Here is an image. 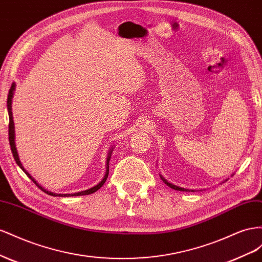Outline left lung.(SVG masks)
<instances>
[{
	"label": "left lung",
	"mask_w": 262,
	"mask_h": 262,
	"mask_svg": "<svg viewBox=\"0 0 262 262\" xmlns=\"http://www.w3.org/2000/svg\"><path fill=\"white\" fill-rule=\"evenodd\" d=\"M161 179H162V181H163L164 183H166L168 186H170L171 189H174V190H177V191H188V190H185V189L180 188V186H177V185H174V184H172V183H169V182L166 180V179L162 178V177H161Z\"/></svg>",
	"instance_id": "left-lung-1"
}]
</instances>
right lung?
Wrapping results in <instances>:
<instances>
[{"mask_svg": "<svg viewBox=\"0 0 262 262\" xmlns=\"http://www.w3.org/2000/svg\"><path fill=\"white\" fill-rule=\"evenodd\" d=\"M14 89H15V84L13 83L12 84V86H11V89H10V91H9V95H7V110H9V117H10V123H9V140H10V146H11V150H12V154H13V157H14V159H15V161H16V163L18 164V166L20 167V169L24 171V172L27 174V177L31 179V180L38 186V188L41 190V191H43L45 193H47V194H49V195H52V196H80V195H88V194H92V193H94L95 191H98L101 186L105 183V181H106V179H107V177H108V162H110V158H111V154H112V151L113 150H111L110 151V154H108V157H107V162H106V173H105V176H104V178H103V180L99 183V184H96L95 186H93V188H91V189H89V190H85V191H81V192H78V193H73V194H56V193H52V192H49V191H47V190H45L42 186H40L38 183H37L34 179L32 178V176L29 174L27 171L24 169V167H23V164L20 163V161H19V159H18V155H17V151H16V148H15V141H14V122H13V115H12V98H13V91H14Z\"/></svg>", "mask_w": 262, "mask_h": 262, "instance_id": "1", "label": "right lung"}]
</instances>
